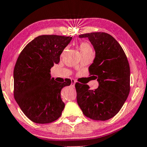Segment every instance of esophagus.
<instances>
[{
	"mask_svg": "<svg viewBox=\"0 0 147 147\" xmlns=\"http://www.w3.org/2000/svg\"><path fill=\"white\" fill-rule=\"evenodd\" d=\"M75 80L74 79H71V86L72 87V88H74L75 87Z\"/></svg>",
	"mask_w": 147,
	"mask_h": 147,
	"instance_id": "obj_1",
	"label": "esophagus"
}]
</instances>
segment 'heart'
I'll list each match as a JSON object with an SVG mask.
<instances>
[{
    "label": "heart",
    "mask_w": 147,
    "mask_h": 147,
    "mask_svg": "<svg viewBox=\"0 0 147 147\" xmlns=\"http://www.w3.org/2000/svg\"><path fill=\"white\" fill-rule=\"evenodd\" d=\"M79 49L80 50L81 54H85L88 53V52H93L92 51V48L90 45V43H87V42H82L80 43L79 46Z\"/></svg>",
    "instance_id": "b5f03b06"
}]
</instances>
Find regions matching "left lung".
<instances>
[{"label":"left lung","mask_w":147,"mask_h":147,"mask_svg":"<svg viewBox=\"0 0 147 147\" xmlns=\"http://www.w3.org/2000/svg\"><path fill=\"white\" fill-rule=\"evenodd\" d=\"M88 38L95 51L90 75L95 77L99 87L90 90L86 84H75L77 101L84 115L94 120L105 121L120 111L130 92V66L119 43L105 32L80 34Z\"/></svg>","instance_id":"left-lung-1"}]
</instances>
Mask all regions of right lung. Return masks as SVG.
<instances>
[{"mask_svg": "<svg viewBox=\"0 0 147 147\" xmlns=\"http://www.w3.org/2000/svg\"><path fill=\"white\" fill-rule=\"evenodd\" d=\"M72 37L41 35L23 48L14 69V96L22 111L31 121L48 124L61 115L65 104L61 90L70 86L66 79L59 83L51 78L50 69L59 63L60 55Z\"/></svg>", "mask_w": 147, "mask_h": 147, "instance_id": "obj_1", "label": "right lung"}]
</instances>
